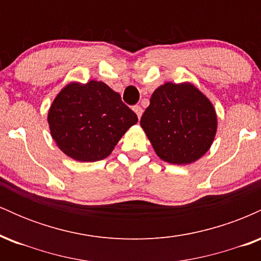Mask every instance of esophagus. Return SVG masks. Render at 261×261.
Here are the masks:
<instances>
[{
    "instance_id": "obj_1",
    "label": "esophagus",
    "mask_w": 261,
    "mask_h": 261,
    "mask_svg": "<svg viewBox=\"0 0 261 261\" xmlns=\"http://www.w3.org/2000/svg\"><path fill=\"white\" fill-rule=\"evenodd\" d=\"M133 110H134L135 113H136L137 118L140 119V118H141V115H142V112H143L142 108H141L140 106H134V107H133Z\"/></svg>"
}]
</instances>
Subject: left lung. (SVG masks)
<instances>
[{
    "instance_id": "left-lung-1",
    "label": "left lung",
    "mask_w": 261,
    "mask_h": 261,
    "mask_svg": "<svg viewBox=\"0 0 261 261\" xmlns=\"http://www.w3.org/2000/svg\"><path fill=\"white\" fill-rule=\"evenodd\" d=\"M141 126L161 160L189 164L208 151L217 130L214 106L190 83H166L152 94Z\"/></svg>"
}]
</instances>
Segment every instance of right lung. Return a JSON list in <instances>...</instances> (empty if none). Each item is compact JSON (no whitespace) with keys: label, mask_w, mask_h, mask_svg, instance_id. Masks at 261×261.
I'll list each match as a JSON object with an SVG mask.
<instances>
[{"label":"right lung","mask_w":261,"mask_h":261,"mask_svg":"<svg viewBox=\"0 0 261 261\" xmlns=\"http://www.w3.org/2000/svg\"><path fill=\"white\" fill-rule=\"evenodd\" d=\"M137 115L106 83H70L50 107L47 121L53 139L68 157L95 162L112 153Z\"/></svg>","instance_id":"obj_1"}]
</instances>
